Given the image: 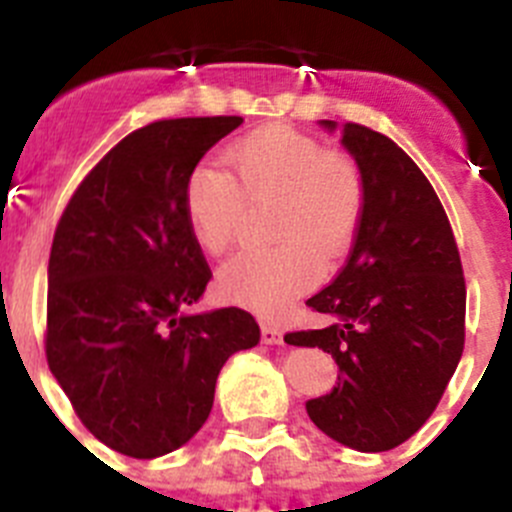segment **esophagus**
<instances>
[{"instance_id":"1","label":"esophagus","mask_w":512,"mask_h":512,"mask_svg":"<svg viewBox=\"0 0 512 512\" xmlns=\"http://www.w3.org/2000/svg\"><path fill=\"white\" fill-rule=\"evenodd\" d=\"M261 341L269 343V346H277V343H284V333L279 325L264 323L261 325Z\"/></svg>"}]
</instances>
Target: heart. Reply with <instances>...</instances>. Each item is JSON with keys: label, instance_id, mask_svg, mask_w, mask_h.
I'll return each instance as SVG.
<instances>
[{"label": "heart", "instance_id": "b5f03b06", "mask_svg": "<svg viewBox=\"0 0 512 512\" xmlns=\"http://www.w3.org/2000/svg\"><path fill=\"white\" fill-rule=\"evenodd\" d=\"M223 169L202 166L184 189V215L202 251L220 256L241 233L243 205L274 200L269 235L277 246L241 253L217 274L225 300L274 315L341 259L364 217V179L346 153L312 135L269 125L225 148Z\"/></svg>", "mask_w": 512, "mask_h": 512}]
</instances>
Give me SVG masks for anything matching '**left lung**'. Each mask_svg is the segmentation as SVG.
Returning a JSON list of instances; mask_svg holds the SVG:
<instances>
[{"label":"left lung","instance_id":"left-lung-1","mask_svg":"<svg viewBox=\"0 0 512 512\" xmlns=\"http://www.w3.org/2000/svg\"><path fill=\"white\" fill-rule=\"evenodd\" d=\"M336 133L338 122L320 120ZM341 146L364 179V217L338 277L307 305L330 320L287 333L338 364L307 415L348 449L377 454L431 418L464 351L467 287L459 248L431 182L387 135L346 122Z\"/></svg>","mask_w":512,"mask_h":512}]
</instances>
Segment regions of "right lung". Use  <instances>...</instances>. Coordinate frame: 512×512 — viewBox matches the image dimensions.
<instances>
[{
  "mask_svg": "<svg viewBox=\"0 0 512 512\" xmlns=\"http://www.w3.org/2000/svg\"><path fill=\"white\" fill-rule=\"evenodd\" d=\"M243 117L151 122L66 205L48 261L45 356L94 438L156 459L205 425L217 374L259 343L241 307L192 312L212 271L184 215L194 166Z\"/></svg>",
  "mask_w": 512,
  "mask_h": 512,
  "instance_id": "1",
  "label": "right lung"
}]
</instances>
